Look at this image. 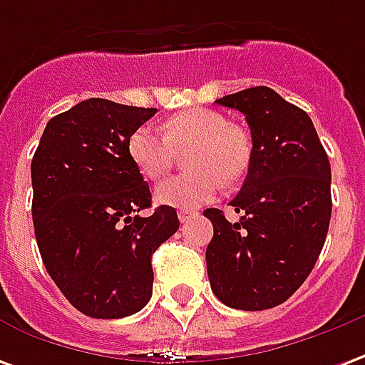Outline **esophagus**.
Here are the masks:
<instances>
[{
  "mask_svg": "<svg viewBox=\"0 0 365 365\" xmlns=\"http://www.w3.org/2000/svg\"><path fill=\"white\" fill-rule=\"evenodd\" d=\"M193 215H195V213H193V211H187V209H182V211L178 213V217H180V221H182V223H185V221H190V219L193 217Z\"/></svg>",
  "mask_w": 365,
  "mask_h": 365,
  "instance_id": "34e87169",
  "label": "esophagus"
}]
</instances>
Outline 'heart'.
I'll return each instance as SVG.
<instances>
[{"mask_svg": "<svg viewBox=\"0 0 365 365\" xmlns=\"http://www.w3.org/2000/svg\"><path fill=\"white\" fill-rule=\"evenodd\" d=\"M187 174L165 180L156 187V201L175 209H197L211 201L225 183L239 182L251 164L249 134L225 116L205 108H190L170 116L162 134L140 126L128 140V156L146 180H162L185 152Z\"/></svg>", "mask_w": 365, "mask_h": 365, "instance_id": "heart-1", "label": "heart"}]
</instances>
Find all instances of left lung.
Masks as SVG:
<instances>
[{
	"label": "left lung",
	"mask_w": 365,
	"mask_h": 365,
	"mask_svg": "<svg viewBox=\"0 0 365 365\" xmlns=\"http://www.w3.org/2000/svg\"><path fill=\"white\" fill-rule=\"evenodd\" d=\"M243 112L253 154L227 221L205 209L213 225L205 261L211 290L231 308L267 310L290 298L314 269L332 215L330 162L307 112L269 86L215 101Z\"/></svg>",
	"instance_id": "obj_1"
}]
</instances>
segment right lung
Wrapping results in <instances>:
<instances>
[{"instance_id":"right-lung-1","label":"right lung","mask_w":365,"mask_h":365,"mask_svg":"<svg viewBox=\"0 0 365 365\" xmlns=\"http://www.w3.org/2000/svg\"><path fill=\"white\" fill-rule=\"evenodd\" d=\"M156 108L88 98L51 118L31 162L33 227L45 269L91 318H124L152 297V255L180 229L128 156Z\"/></svg>"}]
</instances>
